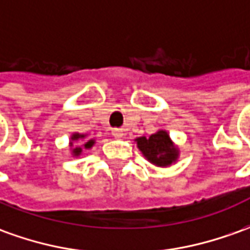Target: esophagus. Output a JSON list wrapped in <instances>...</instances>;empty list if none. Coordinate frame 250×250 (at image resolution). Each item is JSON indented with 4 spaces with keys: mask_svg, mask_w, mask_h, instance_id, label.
Returning <instances> with one entry per match:
<instances>
[{
    "mask_svg": "<svg viewBox=\"0 0 250 250\" xmlns=\"http://www.w3.org/2000/svg\"><path fill=\"white\" fill-rule=\"evenodd\" d=\"M111 135L114 136L115 139H121L122 136H124V133H122V129H113V130H111Z\"/></svg>",
    "mask_w": 250,
    "mask_h": 250,
    "instance_id": "34e87169",
    "label": "esophagus"
}]
</instances>
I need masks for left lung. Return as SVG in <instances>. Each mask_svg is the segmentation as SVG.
<instances>
[{
  "label": "left lung",
  "instance_id": "left-lung-1",
  "mask_svg": "<svg viewBox=\"0 0 250 250\" xmlns=\"http://www.w3.org/2000/svg\"><path fill=\"white\" fill-rule=\"evenodd\" d=\"M137 148L149 163L158 167H168L177 162L180 149L175 146L166 130H158L154 135L142 136L135 140Z\"/></svg>",
  "mask_w": 250,
  "mask_h": 250
}]
</instances>
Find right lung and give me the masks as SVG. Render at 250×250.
Segmentation results:
<instances>
[{
	"label": "right lung",
	"mask_w": 250,
	"mask_h": 250,
	"mask_svg": "<svg viewBox=\"0 0 250 250\" xmlns=\"http://www.w3.org/2000/svg\"><path fill=\"white\" fill-rule=\"evenodd\" d=\"M95 144V140L91 139L88 140L87 135H82V133H73L72 137H70L69 142V147H70V152L73 156H80L83 154L84 149H89L92 148V146Z\"/></svg>",
	"instance_id": "add662e5"
}]
</instances>
